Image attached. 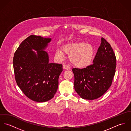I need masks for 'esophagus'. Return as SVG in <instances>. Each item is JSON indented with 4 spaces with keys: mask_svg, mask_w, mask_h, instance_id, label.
<instances>
[{
    "mask_svg": "<svg viewBox=\"0 0 131 131\" xmlns=\"http://www.w3.org/2000/svg\"><path fill=\"white\" fill-rule=\"evenodd\" d=\"M63 69L64 70H70V67H69L68 66L65 65V64H63Z\"/></svg>",
    "mask_w": 131,
    "mask_h": 131,
    "instance_id": "34e87169",
    "label": "esophagus"
}]
</instances>
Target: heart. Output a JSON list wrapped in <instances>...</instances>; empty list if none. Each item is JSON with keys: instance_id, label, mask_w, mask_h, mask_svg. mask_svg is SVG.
<instances>
[{"instance_id": "heart-1", "label": "heart", "mask_w": 131, "mask_h": 131, "mask_svg": "<svg viewBox=\"0 0 131 131\" xmlns=\"http://www.w3.org/2000/svg\"><path fill=\"white\" fill-rule=\"evenodd\" d=\"M61 50H57L56 57L62 59L66 54L69 56L72 64L79 69H84L89 66L93 59L94 49L92 45L85 42L67 43L61 47Z\"/></svg>"}]
</instances>
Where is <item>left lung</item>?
Returning <instances> with one entry per match:
<instances>
[{
  "label": "left lung",
  "mask_w": 131,
  "mask_h": 131,
  "mask_svg": "<svg viewBox=\"0 0 131 131\" xmlns=\"http://www.w3.org/2000/svg\"><path fill=\"white\" fill-rule=\"evenodd\" d=\"M93 62L86 68L72 70L75 91L84 99L94 100L102 96L111 87L115 75V56L103 38Z\"/></svg>",
  "instance_id": "obj_1"
}]
</instances>
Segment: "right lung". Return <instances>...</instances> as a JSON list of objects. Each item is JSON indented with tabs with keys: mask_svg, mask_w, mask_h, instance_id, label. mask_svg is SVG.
Returning <instances> with one entry per match:
<instances>
[{
	"mask_svg": "<svg viewBox=\"0 0 131 131\" xmlns=\"http://www.w3.org/2000/svg\"><path fill=\"white\" fill-rule=\"evenodd\" d=\"M51 41L50 38L31 35L21 43L14 56L18 86L27 97L38 102L47 101L54 96L62 71L61 64L49 62L45 50Z\"/></svg>",
	"mask_w": 131,
	"mask_h": 131,
	"instance_id": "obj_1",
	"label": "right lung"
}]
</instances>
